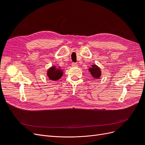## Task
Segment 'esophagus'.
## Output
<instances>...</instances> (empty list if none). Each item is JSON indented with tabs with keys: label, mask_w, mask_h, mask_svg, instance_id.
Listing matches in <instances>:
<instances>
[{
	"label": "esophagus",
	"mask_w": 145,
	"mask_h": 145,
	"mask_svg": "<svg viewBox=\"0 0 145 145\" xmlns=\"http://www.w3.org/2000/svg\"><path fill=\"white\" fill-rule=\"evenodd\" d=\"M72 66L73 67H77L78 66V65L76 63H74V62H73V63H72Z\"/></svg>",
	"instance_id": "34e87169"
}]
</instances>
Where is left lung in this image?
Wrapping results in <instances>:
<instances>
[{
    "label": "left lung",
    "mask_w": 145,
    "mask_h": 145,
    "mask_svg": "<svg viewBox=\"0 0 145 145\" xmlns=\"http://www.w3.org/2000/svg\"><path fill=\"white\" fill-rule=\"evenodd\" d=\"M89 71H90L91 75L93 76V77L97 78L100 77V75H101L100 69L98 67H97L95 65H92V68H89Z\"/></svg>",
    "instance_id": "8db88e82"
}]
</instances>
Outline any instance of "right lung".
Wrapping results in <instances>:
<instances>
[{
	"label": "right lung",
	"mask_w": 145,
	"mask_h": 145,
	"mask_svg": "<svg viewBox=\"0 0 145 145\" xmlns=\"http://www.w3.org/2000/svg\"><path fill=\"white\" fill-rule=\"evenodd\" d=\"M63 72L60 69H56V67H51L48 71L47 75L50 79L52 80H57L62 76Z\"/></svg>",
	"instance_id": "obj_1"
}]
</instances>
